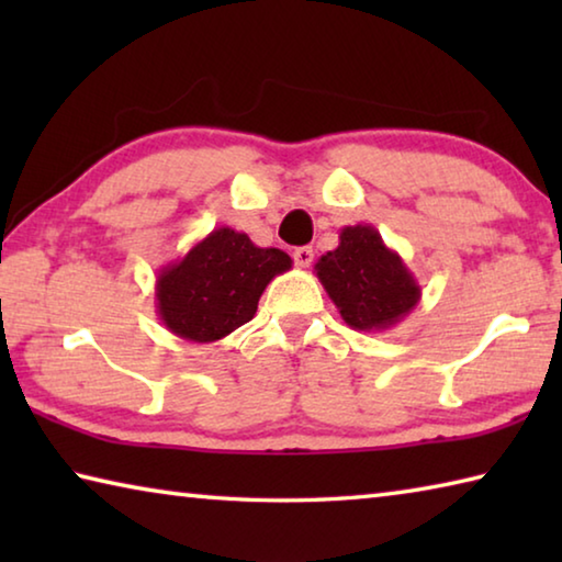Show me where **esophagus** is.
Listing matches in <instances>:
<instances>
[{"mask_svg":"<svg viewBox=\"0 0 562 562\" xmlns=\"http://www.w3.org/2000/svg\"><path fill=\"white\" fill-rule=\"evenodd\" d=\"M292 258H294V265H297V268H310L312 260H315V250H312V247H307V245L294 247Z\"/></svg>","mask_w":562,"mask_h":562,"instance_id":"1","label":"esophagus"}]
</instances>
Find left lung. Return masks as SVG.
<instances>
[{"label":"left lung","instance_id":"8db88e82","mask_svg":"<svg viewBox=\"0 0 562 562\" xmlns=\"http://www.w3.org/2000/svg\"><path fill=\"white\" fill-rule=\"evenodd\" d=\"M315 272L341 319L359 331L392 329L422 300L402 255L372 225L341 227L339 245L322 255Z\"/></svg>","mask_w":562,"mask_h":562}]
</instances>
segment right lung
I'll return each mask as SVG.
<instances>
[{
    "label": "right lung",
    "instance_id": "1",
    "mask_svg": "<svg viewBox=\"0 0 562 562\" xmlns=\"http://www.w3.org/2000/svg\"><path fill=\"white\" fill-rule=\"evenodd\" d=\"M290 268V255L278 247H258L245 233L215 227L160 268L156 312L176 337L207 345L250 322L265 288Z\"/></svg>",
    "mask_w": 562,
    "mask_h": 562
}]
</instances>
